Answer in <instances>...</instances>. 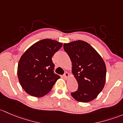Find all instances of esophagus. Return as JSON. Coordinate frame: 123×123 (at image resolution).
Instances as JSON below:
<instances>
[{"label": "esophagus", "instance_id": "1", "mask_svg": "<svg viewBox=\"0 0 123 123\" xmlns=\"http://www.w3.org/2000/svg\"><path fill=\"white\" fill-rule=\"evenodd\" d=\"M69 73H68V72H65V73H64V74H63V77H64L65 79H68V78H69Z\"/></svg>", "mask_w": 123, "mask_h": 123}]
</instances>
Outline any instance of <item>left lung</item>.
<instances>
[{
    "instance_id": "8db88e82",
    "label": "left lung",
    "mask_w": 123,
    "mask_h": 123,
    "mask_svg": "<svg viewBox=\"0 0 123 123\" xmlns=\"http://www.w3.org/2000/svg\"><path fill=\"white\" fill-rule=\"evenodd\" d=\"M64 50L72 63V73L78 83L71 95L76 101L88 102L94 99L104 87L106 66L97 51L85 41L64 44Z\"/></svg>"
}]
</instances>
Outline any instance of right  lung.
Listing matches in <instances>:
<instances>
[{
    "label": "right lung",
    "mask_w": 123,
    "mask_h": 123,
    "mask_svg": "<svg viewBox=\"0 0 123 123\" xmlns=\"http://www.w3.org/2000/svg\"><path fill=\"white\" fill-rule=\"evenodd\" d=\"M62 45L55 40L44 39L31 45L21 56L18 66V77L26 93L42 97L51 91L60 78L54 72L52 57Z\"/></svg>",
    "instance_id": "add662e5"
}]
</instances>
